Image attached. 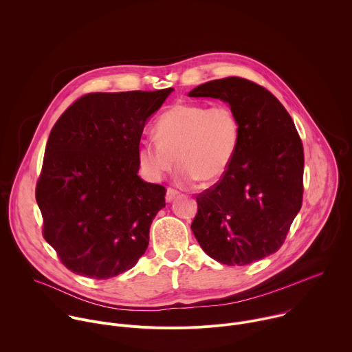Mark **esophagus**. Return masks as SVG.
<instances>
[{
  "label": "esophagus",
  "instance_id": "1",
  "mask_svg": "<svg viewBox=\"0 0 352 352\" xmlns=\"http://www.w3.org/2000/svg\"><path fill=\"white\" fill-rule=\"evenodd\" d=\"M180 192L177 191V190H175V188H170V187H168L166 188V195H165V199H166V202H170V201H173L177 195H179Z\"/></svg>",
  "mask_w": 352,
  "mask_h": 352
}]
</instances>
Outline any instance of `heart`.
Segmentation results:
<instances>
[{
    "instance_id": "obj_1",
    "label": "heart",
    "mask_w": 352,
    "mask_h": 352,
    "mask_svg": "<svg viewBox=\"0 0 352 352\" xmlns=\"http://www.w3.org/2000/svg\"><path fill=\"white\" fill-rule=\"evenodd\" d=\"M241 132V120L228 104L177 103L158 118L155 139L139 144L140 170L151 180H161L177 161L180 184L216 183L236 154Z\"/></svg>"
}]
</instances>
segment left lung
I'll use <instances>...</instances> for the list:
<instances>
[{"label": "left lung", "instance_id": "1", "mask_svg": "<svg viewBox=\"0 0 352 352\" xmlns=\"http://www.w3.org/2000/svg\"><path fill=\"white\" fill-rule=\"evenodd\" d=\"M188 96L227 102L242 126L228 170L197 195L198 243L227 265L275 253L302 204L304 150L292 117L270 91L241 77L205 82Z\"/></svg>", "mask_w": 352, "mask_h": 352}]
</instances>
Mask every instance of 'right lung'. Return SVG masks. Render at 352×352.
<instances>
[{
  "label": "right lung",
  "mask_w": 352,
  "mask_h": 352,
  "mask_svg": "<svg viewBox=\"0 0 352 352\" xmlns=\"http://www.w3.org/2000/svg\"><path fill=\"white\" fill-rule=\"evenodd\" d=\"M172 91L88 94L54 125L36 199L43 235L72 272L109 279L146 252L166 190L138 176V147Z\"/></svg>",
  "instance_id": "obj_1"
}]
</instances>
